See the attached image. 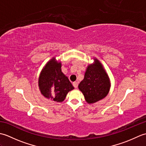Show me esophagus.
<instances>
[{
  "instance_id": "34e87169",
  "label": "esophagus",
  "mask_w": 146,
  "mask_h": 146,
  "mask_svg": "<svg viewBox=\"0 0 146 146\" xmlns=\"http://www.w3.org/2000/svg\"><path fill=\"white\" fill-rule=\"evenodd\" d=\"M73 85L74 87L76 88L77 87H78V83H77L76 82H73Z\"/></svg>"
}]
</instances>
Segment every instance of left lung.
<instances>
[{"label": "left lung", "mask_w": 146, "mask_h": 146, "mask_svg": "<svg viewBox=\"0 0 146 146\" xmlns=\"http://www.w3.org/2000/svg\"><path fill=\"white\" fill-rule=\"evenodd\" d=\"M94 60V63L88 65L84 78L78 85L79 90L89 104L106 97L111 86L110 78L103 65L96 58Z\"/></svg>", "instance_id": "1"}]
</instances>
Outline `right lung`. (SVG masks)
<instances>
[{"label":"right lung","mask_w":146,"mask_h":146,"mask_svg":"<svg viewBox=\"0 0 146 146\" xmlns=\"http://www.w3.org/2000/svg\"><path fill=\"white\" fill-rule=\"evenodd\" d=\"M61 62L53 57L43 67L38 78V87L42 95L52 101L62 102L74 87L61 71Z\"/></svg>","instance_id":"add662e5"}]
</instances>
